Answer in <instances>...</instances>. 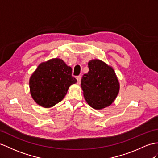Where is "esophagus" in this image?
<instances>
[{
    "instance_id": "34e87169",
    "label": "esophagus",
    "mask_w": 158,
    "mask_h": 158,
    "mask_svg": "<svg viewBox=\"0 0 158 158\" xmlns=\"http://www.w3.org/2000/svg\"><path fill=\"white\" fill-rule=\"evenodd\" d=\"M81 78L82 77L81 76H78L76 77V80H77V83H78V84H80V82H81Z\"/></svg>"
}]
</instances>
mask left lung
<instances>
[{
  "label": "left lung",
  "instance_id": "left-lung-1",
  "mask_svg": "<svg viewBox=\"0 0 158 158\" xmlns=\"http://www.w3.org/2000/svg\"><path fill=\"white\" fill-rule=\"evenodd\" d=\"M89 71L81 80L84 97L91 107L101 110L110 106L117 97L120 85L113 68L100 60L88 62Z\"/></svg>",
  "mask_w": 158,
  "mask_h": 158
}]
</instances>
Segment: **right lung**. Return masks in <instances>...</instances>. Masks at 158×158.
<instances>
[{
    "mask_svg": "<svg viewBox=\"0 0 158 158\" xmlns=\"http://www.w3.org/2000/svg\"><path fill=\"white\" fill-rule=\"evenodd\" d=\"M77 82L72 68L59 58L41 63L29 79L30 92L37 104L50 108L66 96L69 87Z\"/></svg>",
    "mask_w": 158,
    "mask_h": 158,
    "instance_id": "add662e5",
    "label": "right lung"
}]
</instances>
